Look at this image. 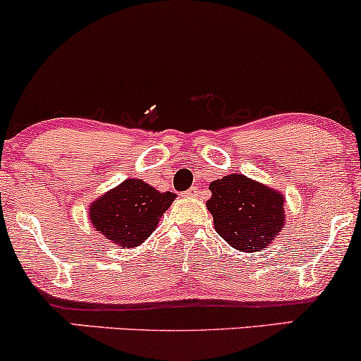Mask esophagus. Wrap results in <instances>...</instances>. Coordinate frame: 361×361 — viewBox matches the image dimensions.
<instances>
[{"instance_id": "1", "label": "esophagus", "mask_w": 361, "mask_h": 361, "mask_svg": "<svg viewBox=\"0 0 361 361\" xmlns=\"http://www.w3.org/2000/svg\"><path fill=\"white\" fill-rule=\"evenodd\" d=\"M197 194H200V189H197V188H191V189H188V191H185V196H189V197H196Z\"/></svg>"}]
</instances>
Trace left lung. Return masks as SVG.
I'll list each match as a JSON object with an SVG mask.
<instances>
[{"label":"left lung","mask_w":361,"mask_h":361,"mask_svg":"<svg viewBox=\"0 0 361 361\" xmlns=\"http://www.w3.org/2000/svg\"><path fill=\"white\" fill-rule=\"evenodd\" d=\"M206 208L218 235L240 252L266 249L285 226V197L242 173H230L209 184Z\"/></svg>","instance_id":"8db88e82"}]
</instances>
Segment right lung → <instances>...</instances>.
<instances>
[{"instance_id": "1", "label": "right lung", "mask_w": 361, "mask_h": 361, "mask_svg": "<svg viewBox=\"0 0 361 361\" xmlns=\"http://www.w3.org/2000/svg\"><path fill=\"white\" fill-rule=\"evenodd\" d=\"M173 200V192H160L145 180L128 179L93 201L88 214L93 228L109 240L119 247H136L155 232Z\"/></svg>"}]
</instances>
